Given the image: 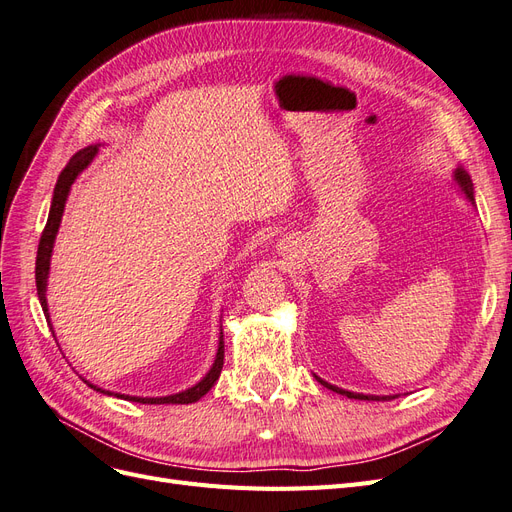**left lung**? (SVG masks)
Segmentation results:
<instances>
[{
  "label": "left lung",
  "instance_id": "8db88e82",
  "mask_svg": "<svg viewBox=\"0 0 512 512\" xmlns=\"http://www.w3.org/2000/svg\"><path fill=\"white\" fill-rule=\"evenodd\" d=\"M455 181L459 183V188H461V192L466 194V198L470 200V203L474 205V188H472V179H470V175L466 173V170L463 168H457L455 170ZM322 386H327V389H331L333 393H339V395H346V397H350V399H367V401H386V399H395L397 395H363V393H352V391H344V389H339V386H333V384H329V382H324L322 378H318V376H314Z\"/></svg>",
  "mask_w": 512,
  "mask_h": 512
}]
</instances>
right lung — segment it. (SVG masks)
<instances>
[{"label":"right lung","instance_id":"obj_1","mask_svg":"<svg viewBox=\"0 0 512 512\" xmlns=\"http://www.w3.org/2000/svg\"><path fill=\"white\" fill-rule=\"evenodd\" d=\"M96 153H98V145H89L81 151H76L74 156L70 158V162L66 164V168L61 170V175L55 183L49 220H46V226L42 230L40 245H38V256H36V288H38V299H40V305H42V312L46 316V322H49V305H46V280H49L51 254H53L55 237H57V230H59V224H61V215H64V207H66V200H68L72 183L91 164V160L96 158ZM222 365H224V335L220 333V346H218V354H215V361H213L211 369L207 371V376L200 380L198 384H194L192 389L175 393V395H166V397H130V395H119V393H117V397L128 399V401H136V404H194V401H198L200 397L207 395L211 391V386L218 382V378L222 374ZM89 386L94 391H100L104 395H113L111 391H102L94 384H89Z\"/></svg>","mask_w":512,"mask_h":512}]
</instances>
